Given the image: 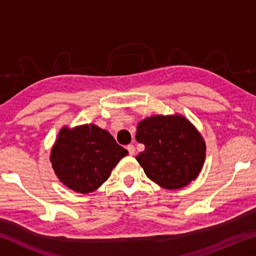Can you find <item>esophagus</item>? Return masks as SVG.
<instances>
[{"mask_svg": "<svg viewBox=\"0 0 256 256\" xmlns=\"http://www.w3.org/2000/svg\"><path fill=\"white\" fill-rule=\"evenodd\" d=\"M126 149H128V154L133 156L134 154H136V148H134L133 144H128V146H126Z\"/></svg>", "mask_w": 256, "mask_h": 256, "instance_id": "1", "label": "esophagus"}]
</instances>
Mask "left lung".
<instances>
[{"mask_svg":"<svg viewBox=\"0 0 256 256\" xmlns=\"http://www.w3.org/2000/svg\"><path fill=\"white\" fill-rule=\"evenodd\" d=\"M136 141L144 150L136 156L146 175L167 190L196 180L206 158V144L183 116H152L138 124Z\"/></svg>","mask_w":256,"mask_h":256,"instance_id":"1","label":"left lung"}]
</instances>
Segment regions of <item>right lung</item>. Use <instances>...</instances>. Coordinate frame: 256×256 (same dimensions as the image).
Listing matches in <instances>:
<instances>
[{"instance_id":"1","label":"right lung","mask_w":256,"mask_h":256,"mask_svg":"<svg viewBox=\"0 0 256 256\" xmlns=\"http://www.w3.org/2000/svg\"><path fill=\"white\" fill-rule=\"evenodd\" d=\"M128 150L116 144L110 132L96 125L60 130L52 149L55 174L68 188L90 193L107 180Z\"/></svg>"}]
</instances>
